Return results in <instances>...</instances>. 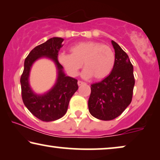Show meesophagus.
Segmentation results:
<instances>
[{
    "label": "esophagus",
    "instance_id": "obj_1",
    "mask_svg": "<svg viewBox=\"0 0 160 160\" xmlns=\"http://www.w3.org/2000/svg\"><path fill=\"white\" fill-rule=\"evenodd\" d=\"M78 85H83V84H85V82H82V81H80V80H78Z\"/></svg>",
    "mask_w": 160,
    "mask_h": 160
}]
</instances>
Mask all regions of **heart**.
Masks as SVG:
<instances>
[{"label": "heart", "mask_w": 160, "mask_h": 160, "mask_svg": "<svg viewBox=\"0 0 160 160\" xmlns=\"http://www.w3.org/2000/svg\"><path fill=\"white\" fill-rule=\"evenodd\" d=\"M71 54L62 53L58 61L66 71L75 76L84 64L85 69L82 75L102 80L112 72L115 64V55L109 46L96 41H82L69 48Z\"/></svg>", "instance_id": "heart-1"}]
</instances>
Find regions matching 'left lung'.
<instances>
[{
  "label": "left lung",
  "mask_w": 160,
  "mask_h": 160,
  "mask_svg": "<svg viewBox=\"0 0 160 160\" xmlns=\"http://www.w3.org/2000/svg\"><path fill=\"white\" fill-rule=\"evenodd\" d=\"M115 64L112 72L101 82L91 85L88 109L94 118L112 120L120 116L132 101L135 85L133 67L127 53L112 40Z\"/></svg>",
  "instance_id": "left-lung-1"
}]
</instances>
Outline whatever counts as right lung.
<instances>
[{"mask_svg": "<svg viewBox=\"0 0 160 160\" xmlns=\"http://www.w3.org/2000/svg\"><path fill=\"white\" fill-rule=\"evenodd\" d=\"M62 38H50L36 46L24 60V71L20 82L22 97L25 107L33 115L44 122H51L62 118L66 114L72 96L78 91V80L66 76L63 67L58 62V55L63 46ZM53 60L58 70V78L54 86L43 94L35 93L32 89L28 78L32 64L41 58Z\"/></svg>", "mask_w": 160, "mask_h": 160, "instance_id": "add662e5", "label": "right lung"}]
</instances>
